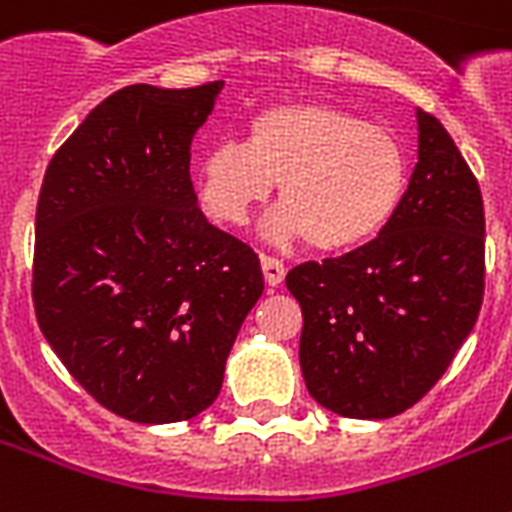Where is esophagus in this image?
<instances>
[{
  "instance_id": "esophagus-1",
  "label": "esophagus",
  "mask_w": 512,
  "mask_h": 512,
  "mask_svg": "<svg viewBox=\"0 0 512 512\" xmlns=\"http://www.w3.org/2000/svg\"><path fill=\"white\" fill-rule=\"evenodd\" d=\"M260 265H263V276L268 287H279L281 281H284V276H287V265L281 263L279 257L263 255L260 257Z\"/></svg>"
}]
</instances>
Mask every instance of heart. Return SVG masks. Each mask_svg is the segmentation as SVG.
Returning a JSON list of instances; mask_svg holds the SVG:
<instances>
[{
    "mask_svg": "<svg viewBox=\"0 0 512 512\" xmlns=\"http://www.w3.org/2000/svg\"><path fill=\"white\" fill-rule=\"evenodd\" d=\"M193 180L204 212L223 225L247 223L279 183L284 204L265 217V236L348 252L377 239L396 217L409 162L382 127L321 103H279L252 116L244 143L207 148Z\"/></svg>",
    "mask_w": 512,
    "mask_h": 512,
    "instance_id": "obj_1",
    "label": "heart"
}]
</instances>
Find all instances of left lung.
<instances>
[{
  "label": "left lung",
  "instance_id": "obj_1",
  "mask_svg": "<svg viewBox=\"0 0 512 512\" xmlns=\"http://www.w3.org/2000/svg\"><path fill=\"white\" fill-rule=\"evenodd\" d=\"M417 164L374 241L287 273L303 308L300 369L324 409L388 420L428 393L484 300V199L436 116L417 111Z\"/></svg>",
  "mask_w": 512,
  "mask_h": 512
}]
</instances>
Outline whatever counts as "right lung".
<instances>
[{
  "label": "right lung",
  "mask_w": 512,
  "mask_h": 512,
  "mask_svg": "<svg viewBox=\"0 0 512 512\" xmlns=\"http://www.w3.org/2000/svg\"><path fill=\"white\" fill-rule=\"evenodd\" d=\"M220 90L130 84L92 108L44 172L36 321L71 377L124 420L204 412L263 295L260 257L204 217L188 170Z\"/></svg>",
  "instance_id": "add662e5"
}]
</instances>
